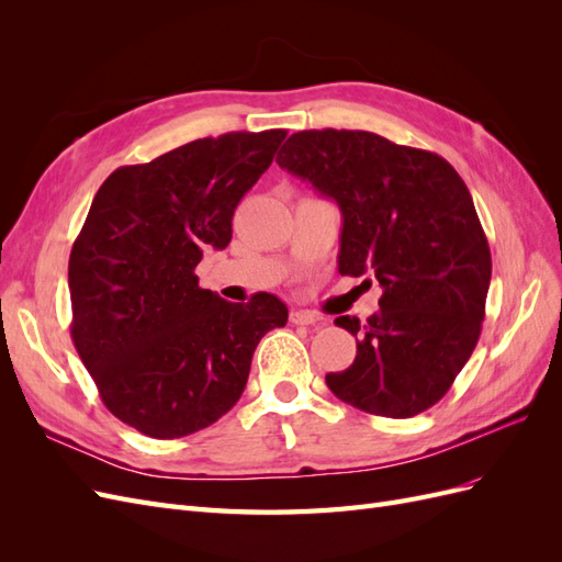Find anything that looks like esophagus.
Instances as JSON below:
<instances>
[{"instance_id":"34e87169","label":"esophagus","mask_w":562,"mask_h":562,"mask_svg":"<svg viewBox=\"0 0 562 562\" xmlns=\"http://www.w3.org/2000/svg\"><path fill=\"white\" fill-rule=\"evenodd\" d=\"M291 323H295V326H321L323 316H318L316 312H310V310H293Z\"/></svg>"}]
</instances>
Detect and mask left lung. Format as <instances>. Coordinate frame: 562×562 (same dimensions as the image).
Listing matches in <instances>:
<instances>
[{"mask_svg":"<svg viewBox=\"0 0 562 562\" xmlns=\"http://www.w3.org/2000/svg\"><path fill=\"white\" fill-rule=\"evenodd\" d=\"M277 164L337 201L339 274L382 285L380 312L366 323L335 318L356 337V359L326 384L370 415L429 411L479 345L492 277L464 180L434 151L345 128L293 133Z\"/></svg>","mask_w":562,"mask_h":562,"instance_id":"1","label":"left lung"}]
</instances>
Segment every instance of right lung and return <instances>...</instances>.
<instances>
[{"label": "right lung", "instance_id": "obj_1", "mask_svg": "<svg viewBox=\"0 0 562 562\" xmlns=\"http://www.w3.org/2000/svg\"><path fill=\"white\" fill-rule=\"evenodd\" d=\"M285 138L234 131L122 166L100 184L70 252L72 342L108 411L149 438L211 427L241 398L252 351L288 321L285 304H246L199 288L206 248Z\"/></svg>", "mask_w": 562, "mask_h": 562}]
</instances>
